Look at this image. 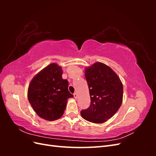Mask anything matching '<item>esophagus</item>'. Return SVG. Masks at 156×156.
Returning <instances> with one entry per match:
<instances>
[{"label":"esophagus","mask_w":156,"mask_h":156,"mask_svg":"<svg viewBox=\"0 0 156 156\" xmlns=\"http://www.w3.org/2000/svg\"><path fill=\"white\" fill-rule=\"evenodd\" d=\"M73 96H74V98H75V99H77V93H74V94H73Z\"/></svg>","instance_id":"1"}]
</instances>
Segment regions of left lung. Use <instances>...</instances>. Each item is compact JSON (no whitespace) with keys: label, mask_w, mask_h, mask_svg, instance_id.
I'll use <instances>...</instances> for the list:
<instances>
[{"label":"left lung","mask_w":156,"mask_h":156,"mask_svg":"<svg viewBox=\"0 0 156 156\" xmlns=\"http://www.w3.org/2000/svg\"><path fill=\"white\" fill-rule=\"evenodd\" d=\"M84 75L91 102L88 108L81 111V116L92 123H103L120 107L123 85L114 71L101 62H96L86 68Z\"/></svg>","instance_id":"obj_1"}]
</instances>
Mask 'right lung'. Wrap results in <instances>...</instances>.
<instances>
[{
    "label": "right lung",
    "instance_id": "right-lung-1",
    "mask_svg": "<svg viewBox=\"0 0 156 156\" xmlns=\"http://www.w3.org/2000/svg\"><path fill=\"white\" fill-rule=\"evenodd\" d=\"M62 69L52 63L37 73L28 89V99L33 109L46 120H56L62 116L68 99L73 96L68 90V82L62 77Z\"/></svg>",
    "mask_w": 156,
    "mask_h": 156
}]
</instances>
